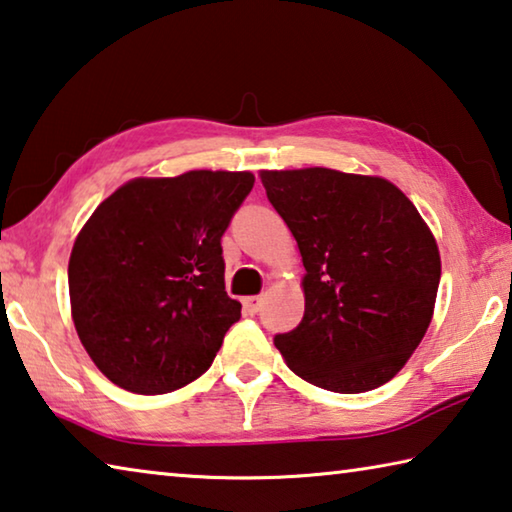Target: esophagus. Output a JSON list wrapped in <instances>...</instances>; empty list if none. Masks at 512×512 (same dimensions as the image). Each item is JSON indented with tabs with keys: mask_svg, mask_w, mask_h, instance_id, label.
<instances>
[{
	"mask_svg": "<svg viewBox=\"0 0 512 512\" xmlns=\"http://www.w3.org/2000/svg\"><path fill=\"white\" fill-rule=\"evenodd\" d=\"M261 304H263L261 297H245V299H242V308H245L247 315L258 313V308H261Z\"/></svg>",
	"mask_w": 512,
	"mask_h": 512,
	"instance_id": "esophagus-1",
	"label": "esophagus"
}]
</instances>
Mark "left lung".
I'll use <instances>...</instances> for the list:
<instances>
[{
  "instance_id": "8db88e82",
  "label": "left lung",
  "mask_w": 512,
  "mask_h": 512,
  "mask_svg": "<svg viewBox=\"0 0 512 512\" xmlns=\"http://www.w3.org/2000/svg\"><path fill=\"white\" fill-rule=\"evenodd\" d=\"M306 267L304 317L274 338L292 372L356 395L388 383L429 329L440 251L395 183L329 167L263 170Z\"/></svg>"
}]
</instances>
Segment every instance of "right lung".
I'll list each match as a JSON object with an SVG mask.
<instances>
[{"label":"right lung","instance_id":"1","mask_svg":"<svg viewBox=\"0 0 512 512\" xmlns=\"http://www.w3.org/2000/svg\"><path fill=\"white\" fill-rule=\"evenodd\" d=\"M251 188V172L138 177L88 217L67 283L74 329L108 381L165 395L211 367L242 308L224 290L220 240Z\"/></svg>","mask_w":512,"mask_h":512}]
</instances>
